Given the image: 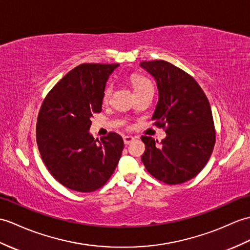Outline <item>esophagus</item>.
Wrapping results in <instances>:
<instances>
[{"label": "esophagus", "instance_id": "obj_1", "mask_svg": "<svg viewBox=\"0 0 250 250\" xmlns=\"http://www.w3.org/2000/svg\"><path fill=\"white\" fill-rule=\"evenodd\" d=\"M133 141H134V137H132V136H124V143H125V145H129Z\"/></svg>", "mask_w": 250, "mask_h": 250}]
</instances>
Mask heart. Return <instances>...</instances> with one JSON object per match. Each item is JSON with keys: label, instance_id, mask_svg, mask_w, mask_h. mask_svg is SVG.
Listing matches in <instances>:
<instances>
[{"label": "heart", "instance_id": "1", "mask_svg": "<svg viewBox=\"0 0 250 250\" xmlns=\"http://www.w3.org/2000/svg\"><path fill=\"white\" fill-rule=\"evenodd\" d=\"M131 83L133 85V88H134V91L139 90V89H143V88H147V87H152L151 83H150V81L147 80L146 78L141 77V75L138 74H133L131 77ZM112 90H113V86L112 85H108L105 90L103 92V101L106 102L109 96L112 94Z\"/></svg>", "mask_w": 250, "mask_h": 250}]
</instances>
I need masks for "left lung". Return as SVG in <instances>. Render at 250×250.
Listing matches in <instances>:
<instances>
[{
    "instance_id": "1",
    "label": "left lung",
    "mask_w": 250,
    "mask_h": 250,
    "mask_svg": "<svg viewBox=\"0 0 250 250\" xmlns=\"http://www.w3.org/2000/svg\"><path fill=\"white\" fill-rule=\"evenodd\" d=\"M139 66L155 80L159 101L152 120L167 134L161 144L142 136L146 146L142 161L160 181L184 183L202 170L215 145L210 103L195 79L172 63L151 61Z\"/></svg>"
}]
</instances>
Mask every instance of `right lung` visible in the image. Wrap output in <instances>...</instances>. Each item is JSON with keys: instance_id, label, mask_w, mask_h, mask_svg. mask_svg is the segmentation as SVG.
I'll use <instances>...</instances> for the list:
<instances>
[{"instance_id": "obj_1", "label": "right lung", "mask_w": 250, "mask_h": 250, "mask_svg": "<svg viewBox=\"0 0 250 250\" xmlns=\"http://www.w3.org/2000/svg\"><path fill=\"white\" fill-rule=\"evenodd\" d=\"M119 63H82L69 71L40 107L36 138L50 173L63 187L89 193L111 178L124 150L115 132L90 135L91 117L102 111L103 92Z\"/></svg>"}]
</instances>
